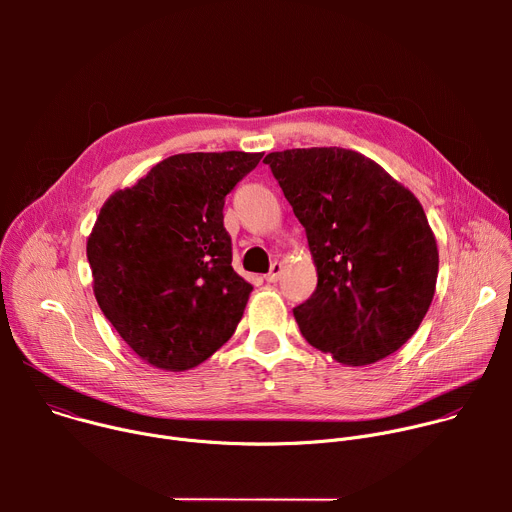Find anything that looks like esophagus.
I'll return each instance as SVG.
<instances>
[{
    "mask_svg": "<svg viewBox=\"0 0 512 512\" xmlns=\"http://www.w3.org/2000/svg\"><path fill=\"white\" fill-rule=\"evenodd\" d=\"M281 271H283V265L275 261V263L271 265V271L265 275V279H267L269 283H275V281L281 277Z\"/></svg>",
    "mask_w": 512,
    "mask_h": 512,
    "instance_id": "34e87169",
    "label": "esophagus"
}]
</instances>
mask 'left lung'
Masks as SVG:
<instances>
[{
	"instance_id": "left-lung-1",
	"label": "left lung",
	"mask_w": 512,
	"mask_h": 512,
	"mask_svg": "<svg viewBox=\"0 0 512 512\" xmlns=\"http://www.w3.org/2000/svg\"><path fill=\"white\" fill-rule=\"evenodd\" d=\"M283 196L306 229L318 271L294 308L304 338L348 367L397 352L425 318L440 253L415 194L344 148L271 152Z\"/></svg>"
}]
</instances>
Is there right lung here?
Masks as SVG:
<instances>
[{
	"mask_svg": "<svg viewBox=\"0 0 512 512\" xmlns=\"http://www.w3.org/2000/svg\"><path fill=\"white\" fill-rule=\"evenodd\" d=\"M263 154H178L113 192L87 239L93 291L129 348L188 371L237 330L253 285L233 269L225 196Z\"/></svg>",
	"mask_w": 512,
	"mask_h": 512,
	"instance_id": "right-lung-1",
	"label": "right lung"
}]
</instances>
